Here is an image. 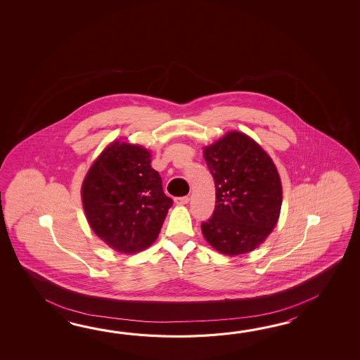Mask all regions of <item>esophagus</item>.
<instances>
[{"mask_svg": "<svg viewBox=\"0 0 360 360\" xmlns=\"http://www.w3.org/2000/svg\"><path fill=\"white\" fill-rule=\"evenodd\" d=\"M189 200H191V198H189L188 195H185V197H177V198H175V203H176V205H186V203H189Z\"/></svg>", "mask_w": 360, "mask_h": 360, "instance_id": "obj_1", "label": "esophagus"}]
</instances>
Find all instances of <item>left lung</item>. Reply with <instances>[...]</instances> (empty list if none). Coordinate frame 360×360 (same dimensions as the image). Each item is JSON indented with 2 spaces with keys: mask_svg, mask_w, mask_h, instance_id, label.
I'll list each match as a JSON object with an SVG mask.
<instances>
[{
  "mask_svg": "<svg viewBox=\"0 0 360 360\" xmlns=\"http://www.w3.org/2000/svg\"><path fill=\"white\" fill-rule=\"evenodd\" d=\"M214 176L216 206L202 222L207 242L219 252H251L273 231L282 206V184L274 162L252 139L228 132L203 150Z\"/></svg>",
  "mask_w": 360,
  "mask_h": 360,
  "instance_id": "1",
  "label": "left lung"
}]
</instances>
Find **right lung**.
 <instances>
[{
	"label": "right lung",
	"mask_w": 360,
	"mask_h": 360,
	"mask_svg": "<svg viewBox=\"0 0 360 360\" xmlns=\"http://www.w3.org/2000/svg\"><path fill=\"white\" fill-rule=\"evenodd\" d=\"M82 203L95 234L122 253L146 250L158 237L172 199L162 188L146 148L115 141L94 162Z\"/></svg>",
	"instance_id": "obj_1"
}]
</instances>
